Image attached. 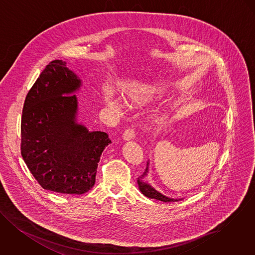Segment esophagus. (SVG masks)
<instances>
[{"mask_svg": "<svg viewBox=\"0 0 255 255\" xmlns=\"http://www.w3.org/2000/svg\"><path fill=\"white\" fill-rule=\"evenodd\" d=\"M122 137H123L124 140H130V139L134 138V137H135V131H134V129H133V128L126 129V130L124 131V133H123Z\"/></svg>", "mask_w": 255, "mask_h": 255, "instance_id": "34e87169", "label": "esophagus"}]
</instances>
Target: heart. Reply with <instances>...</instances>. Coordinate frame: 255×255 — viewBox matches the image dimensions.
<instances>
[{
  "instance_id": "b5f03b06",
  "label": "heart",
  "mask_w": 255,
  "mask_h": 255,
  "mask_svg": "<svg viewBox=\"0 0 255 255\" xmlns=\"http://www.w3.org/2000/svg\"><path fill=\"white\" fill-rule=\"evenodd\" d=\"M129 102H130V105H131L132 107H136L137 104L139 103V102H138V99L137 98L130 99ZM108 105L111 106V107H113L119 114H121V113L123 112V107H122V105H121L120 103H118V101H117L116 99H108Z\"/></svg>"
}]
</instances>
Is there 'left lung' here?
I'll return each instance as SVG.
<instances>
[{
	"label": "left lung",
	"instance_id": "1",
	"mask_svg": "<svg viewBox=\"0 0 255 255\" xmlns=\"http://www.w3.org/2000/svg\"><path fill=\"white\" fill-rule=\"evenodd\" d=\"M148 166H149V161H147L146 164V169L145 172L137 177V185H138V189L140 190V192L144 195V196L148 197L150 199H156L162 202H176L179 201L181 199H175V198H171V197L166 196L164 194H162L161 192H159L157 189H155L150 183H148L144 178L148 174Z\"/></svg>",
	"mask_w": 255,
	"mask_h": 255
}]
</instances>
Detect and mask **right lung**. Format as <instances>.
<instances>
[{
	"label": "right lung",
	"mask_w": 255,
	"mask_h": 255,
	"mask_svg": "<svg viewBox=\"0 0 255 255\" xmlns=\"http://www.w3.org/2000/svg\"><path fill=\"white\" fill-rule=\"evenodd\" d=\"M66 64L50 62L26 96L21 155L42 188L80 195L95 184L100 157L112 141L78 121L75 93L82 81Z\"/></svg>",
	"instance_id": "add662e5"
}]
</instances>
